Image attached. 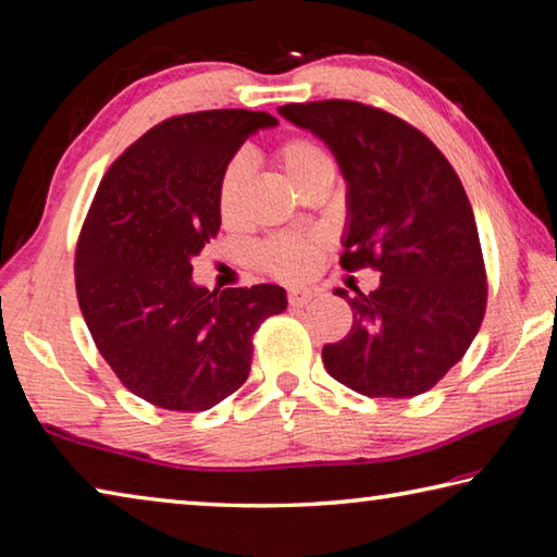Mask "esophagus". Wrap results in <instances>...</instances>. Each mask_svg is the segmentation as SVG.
Instances as JSON below:
<instances>
[{"mask_svg":"<svg viewBox=\"0 0 557 557\" xmlns=\"http://www.w3.org/2000/svg\"><path fill=\"white\" fill-rule=\"evenodd\" d=\"M314 297V292L312 289H301V287H292L289 292H287V301H289V307H305L309 299Z\"/></svg>","mask_w":557,"mask_h":557,"instance_id":"34e87169","label":"esophagus"}]
</instances>
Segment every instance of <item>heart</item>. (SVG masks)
I'll list each match as a JSON object with an SVG mask.
<instances>
[{"label":"heart","mask_w":557,"mask_h":557,"mask_svg":"<svg viewBox=\"0 0 557 557\" xmlns=\"http://www.w3.org/2000/svg\"><path fill=\"white\" fill-rule=\"evenodd\" d=\"M282 176L287 178L292 188L305 194L322 182H334L336 162L329 149L312 137L295 135L282 139L272 149ZM250 186V164L245 157H233L223 166L219 182V213L225 225H238L245 215V201H248ZM319 258L317 238H295V235H277L258 248V265L270 272L272 277L295 282L307 277L314 270Z\"/></svg>","instance_id":"1"}]
</instances>
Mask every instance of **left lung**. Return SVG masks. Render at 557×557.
<instances>
[{
	"instance_id": "1",
	"label": "left lung",
	"mask_w": 557,
	"mask_h": 557,
	"mask_svg": "<svg viewBox=\"0 0 557 557\" xmlns=\"http://www.w3.org/2000/svg\"><path fill=\"white\" fill-rule=\"evenodd\" d=\"M280 115L332 149L348 184L342 268L379 289H336L354 326L326 344L332 379L369 398H412L445 379L482 326L486 268L465 186L418 127L356 100L289 102Z\"/></svg>"
}]
</instances>
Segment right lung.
<instances>
[{"mask_svg":"<svg viewBox=\"0 0 557 557\" xmlns=\"http://www.w3.org/2000/svg\"><path fill=\"white\" fill-rule=\"evenodd\" d=\"M268 112L203 110L159 122L102 176L75 248V292L100 356L129 393L201 412L245 383L252 334L285 312L277 285L209 292L191 258L219 235L223 166Z\"/></svg>","mask_w":557,"mask_h":557,"instance_id":"right-lung-1","label":"right lung"}]
</instances>
